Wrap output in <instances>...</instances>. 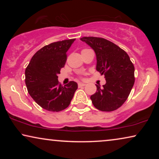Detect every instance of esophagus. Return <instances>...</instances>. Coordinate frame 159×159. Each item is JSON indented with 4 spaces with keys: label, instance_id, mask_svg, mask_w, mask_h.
<instances>
[{
    "label": "esophagus",
    "instance_id": "34e87169",
    "mask_svg": "<svg viewBox=\"0 0 159 159\" xmlns=\"http://www.w3.org/2000/svg\"><path fill=\"white\" fill-rule=\"evenodd\" d=\"M86 84L84 83H82V82H80V83H78V86L79 87H83V86H85Z\"/></svg>",
    "mask_w": 159,
    "mask_h": 159
}]
</instances>
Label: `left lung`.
Listing matches in <instances>:
<instances>
[{
  "instance_id": "left-lung-1",
  "label": "left lung",
  "mask_w": 159,
  "mask_h": 159,
  "mask_svg": "<svg viewBox=\"0 0 159 159\" xmlns=\"http://www.w3.org/2000/svg\"><path fill=\"white\" fill-rule=\"evenodd\" d=\"M80 40L94 50L96 70L105 75L106 84L90 96L93 106L102 111H112L122 106L134 82V67L128 54L104 38L84 37Z\"/></svg>"
}]
</instances>
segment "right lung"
Instances as JSON below:
<instances>
[{"label":"right lung","instance_id":"1","mask_svg":"<svg viewBox=\"0 0 159 159\" xmlns=\"http://www.w3.org/2000/svg\"><path fill=\"white\" fill-rule=\"evenodd\" d=\"M75 39L52 43L36 52L25 69V84L34 101L49 111L66 108L78 88L71 81L62 86L58 75L66 61V52Z\"/></svg>","mask_w":159,"mask_h":159}]
</instances>
